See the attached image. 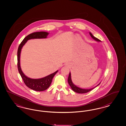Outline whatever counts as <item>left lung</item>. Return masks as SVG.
I'll return each mask as SVG.
<instances>
[{"label":"left lung","mask_w":126,"mask_h":126,"mask_svg":"<svg viewBox=\"0 0 126 126\" xmlns=\"http://www.w3.org/2000/svg\"><path fill=\"white\" fill-rule=\"evenodd\" d=\"M90 33V36L92 37V38L93 39H94V40H95L97 42H101V41L100 40H99L98 39H97L96 37H95L94 36H93V35L91 33L89 32ZM68 83L69 84V85L70 86L71 89L72 90H73L76 93H79V94H84V93H88L89 92H90V91L93 90V89H94L95 87H97L98 85H99L100 83L98 84L97 86H96L95 87L93 88H91V89H82V88H80L79 87H78V86H77L76 85H75L72 82V80H71V73H69V76H68Z\"/></svg>","instance_id":"left-lung-1"}]
</instances>
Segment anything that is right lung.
Listing matches in <instances>:
<instances>
[{"label":"right lung","instance_id":"right-lung-1","mask_svg":"<svg viewBox=\"0 0 126 126\" xmlns=\"http://www.w3.org/2000/svg\"><path fill=\"white\" fill-rule=\"evenodd\" d=\"M48 34V33L45 32H39L31 33L24 38V39L18 47L17 50V67L19 73L25 85L30 89L36 91H43L47 89L51 83L54 76L58 72V70L43 78L32 79L28 78L23 73L21 68L20 62L21 51L22 48L28 40L32 39L46 38Z\"/></svg>","mask_w":126,"mask_h":126}]
</instances>
